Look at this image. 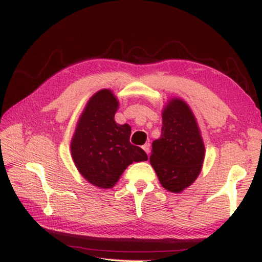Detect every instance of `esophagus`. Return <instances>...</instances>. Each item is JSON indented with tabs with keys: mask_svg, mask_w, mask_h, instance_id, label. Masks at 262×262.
<instances>
[{
	"mask_svg": "<svg viewBox=\"0 0 262 262\" xmlns=\"http://www.w3.org/2000/svg\"><path fill=\"white\" fill-rule=\"evenodd\" d=\"M143 150L149 155V154H150V143H145V144L143 145Z\"/></svg>",
	"mask_w": 262,
	"mask_h": 262,
	"instance_id": "esophagus-1",
	"label": "esophagus"
}]
</instances>
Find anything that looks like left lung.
Here are the masks:
<instances>
[{"instance_id": "obj_1", "label": "left lung", "mask_w": 262, "mask_h": 262, "mask_svg": "<svg viewBox=\"0 0 262 262\" xmlns=\"http://www.w3.org/2000/svg\"><path fill=\"white\" fill-rule=\"evenodd\" d=\"M162 134L152 142L150 163L164 188L179 193L200 174L205 144L189 106L172 98L163 110Z\"/></svg>"}]
</instances>
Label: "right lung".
Listing matches in <instances>:
<instances>
[{
    "mask_svg": "<svg viewBox=\"0 0 262 262\" xmlns=\"http://www.w3.org/2000/svg\"><path fill=\"white\" fill-rule=\"evenodd\" d=\"M119 101L108 89L89 99L79 117L70 150L84 179L99 188H112L133 162L147 161L140 147L129 142L132 128L114 121Z\"/></svg>",
    "mask_w": 262,
    "mask_h": 262,
    "instance_id": "add662e5",
    "label": "right lung"
}]
</instances>
